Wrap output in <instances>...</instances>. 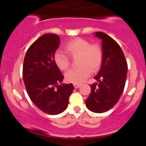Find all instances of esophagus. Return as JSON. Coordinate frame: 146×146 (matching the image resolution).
<instances>
[{
    "label": "esophagus",
    "mask_w": 146,
    "mask_h": 146,
    "mask_svg": "<svg viewBox=\"0 0 146 146\" xmlns=\"http://www.w3.org/2000/svg\"><path fill=\"white\" fill-rule=\"evenodd\" d=\"M80 86H81V84H74V87L75 88H78Z\"/></svg>",
    "instance_id": "obj_1"
}]
</instances>
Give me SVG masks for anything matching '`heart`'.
I'll use <instances>...</instances> for the list:
<instances>
[{"instance_id":"b5f03b06","label":"heart","mask_w":146,"mask_h":146,"mask_svg":"<svg viewBox=\"0 0 146 146\" xmlns=\"http://www.w3.org/2000/svg\"><path fill=\"white\" fill-rule=\"evenodd\" d=\"M68 56L78 58L79 67L70 70L65 75L69 82L80 84L89 76L90 72L100 69L103 61V50L100 44H90L87 40L76 38L66 43L64 46ZM66 53L58 51L54 55L56 64L61 71H66L70 66V58Z\"/></svg>"}]
</instances>
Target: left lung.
Here are the masks:
<instances>
[{"instance_id": "8db88e82", "label": "left lung", "mask_w": 146, "mask_h": 146, "mask_svg": "<svg viewBox=\"0 0 146 146\" xmlns=\"http://www.w3.org/2000/svg\"><path fill=\"white\" fill-rule=\"evenodd\" d=\"M102 40L103 61L95 77L98 81L90 85L91 91L86 100L87 108L95 113L112 108L121 98L125 87L128 64L123 52L115 40L103 32H96Z\"/></svg>"}]
</instances>
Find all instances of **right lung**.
Returning <instances> with one entry per match:
<instances>
[{
  "label": "right lung",
  "instance_id": "add662e5",
  "mask_svg": "<svg viewBox=\"0 0 146 146\" xmlns=\"http://www.w3.org/2000/svg\"><path fill=\"white\" fill-rule=\"evenodd\" d=\"M59 44L58 35H42L28 48L23 67V80L31 100L40 110L52 115L67 108L74 89L72 84H62L64 75L54 61Z\"/></svg>",
  "mask_w": 146,
  "mask_h": 146
}]
</instances>
